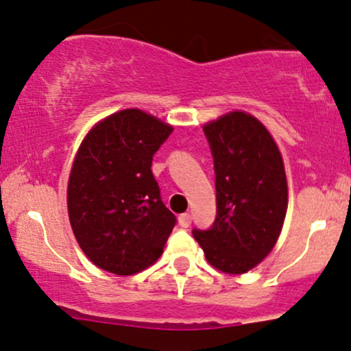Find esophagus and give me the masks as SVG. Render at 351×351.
<instances>
[{"instance_id":"1","label":"esophagus","mask_w":351,"mask_h":351,"mask_svg":"<svg viewBox=\"0 0 351 351\" xmlns=\"http://www.w3.org/2000/svg\"><path fill=\"white\" fill-rule=\"evenodd\" d=\"M178 223H180V227H183V228L190 227V223H191L190 213H182V215L178 217Z\"/></svg>"}]
</instances>
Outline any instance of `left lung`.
<instances>
[{
    "label": "left lung",
    "instance_id": "left-lung-1",
    "mask_svg": "<svg viewBox=\"0 0 351 351\" xmlns=\"http://www.w3.org/2000/svg\"><path fill=\"white\" fill-rule=\"evenodd\" d=\"M213 154L217 219L193 230L212 267L245 274L271 254L287 212L282 154L269 129L245 110L204 124Z\"/></svg>",
    "mask_w": 351,
    "mask_h": 351
}]
</instances>
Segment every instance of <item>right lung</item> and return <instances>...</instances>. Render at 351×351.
<instances>
[{"label": "right lung", "mask_w": 351, "mask_h": 351, "mask_svg": "<svg viewBox=\"0 0 351 351\" xmlns=\"http://www.w3.org/2000/svg\"><path fill=\"white\" fill-rule=\"evenodd\" d=\"M173 126L141 109H123L92 126L73 158L69 220L92 264L132 276L160 259L176 219L151 173Z\"/></svg>", "instance_id": "add662e5"}]
</instances>
